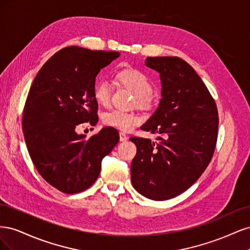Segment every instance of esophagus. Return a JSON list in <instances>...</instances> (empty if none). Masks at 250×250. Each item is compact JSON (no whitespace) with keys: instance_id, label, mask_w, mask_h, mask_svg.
I'll use <instances>...</instances> for the list:
<instances>
[{"instance_id":"34e87169","label":"esophagus","mask_w":250,"mask_h":250,"mask_svg":"<svg viewBox=\"0 0 250 250\" xmlns=\"http://www.w3.org/2000/svg\"><path fill=\"white\" fill-rule=\"evenodd\" d=\"M128 140V137L124 132H120V141L121 142H125Z\"/></svg>"}]
</instances>
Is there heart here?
I'll list each match as a JSON object with an SVG mask.
<instances>
[{"instance_id": "b5f03b06", "label": "heart", "mask_w": 250, "mask_h": 250, "mask_svg": "<svg viewBox=\"0 0 250 250\" xmlns=\"http://www.w3.org/2000/svg\"><path fill=\"white\" fill-rule=\"evenodd\" d=\"M115 79L121 86L130 90L134 95L137 106L143 109L153 108L157 101L158 95L153 92L151 81L145 72L134 66H127L119 70ZM111 89L106 80H98L93 87V96L96 102L106 106L110 101ZM103 123L110 127H115L122 131H128L141 123V117L135 112H126L118 109H112L103 115Z\"/></svg>"}]
</instances>
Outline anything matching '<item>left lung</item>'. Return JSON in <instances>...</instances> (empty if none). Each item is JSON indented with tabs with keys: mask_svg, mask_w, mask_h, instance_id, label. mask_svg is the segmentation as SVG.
Wrapping results in <instances>:
<instances>
[{
	"mask_svg": "<svg viewBox=\"0 0 250 250\" xmlns=\"http://www.w3.org/2000/svg\"><path fill=\"white\" fill-rule=\"evenodd\" d=\"M146 65L162 80V100L141 128L161 134L160 142L132 137L133 188L153 200H167L188 190L213 157L219 117L217 105L197 73L179 57H147Z\"/></svg>",
	"mask_w": 250,
	"mask_h": 250,
	"instance_id": "1",
	"label": "left lung"
}]
</instances>
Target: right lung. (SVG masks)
<instances>
[{
	"mask_svg": "<svg viewBox=\"0 0 250 250\" xmlns=\"http://www.w3.org/2000/svg\"><path fill=\"white\" fill-rule=\"evenodd\" d=\"M119 52L67 47L42 65L30 87L21 127L30 157L42 177L65 194L86 190L97 180L104 156L118 142L112 127L86 139L76 127L98 122L93 87Z\"/></svg>",
	"mask_w": 250,
	"mask_h": 250,
	"instance_id": "right-lung-1",
	"label": "right lung"
}]
</instances>
